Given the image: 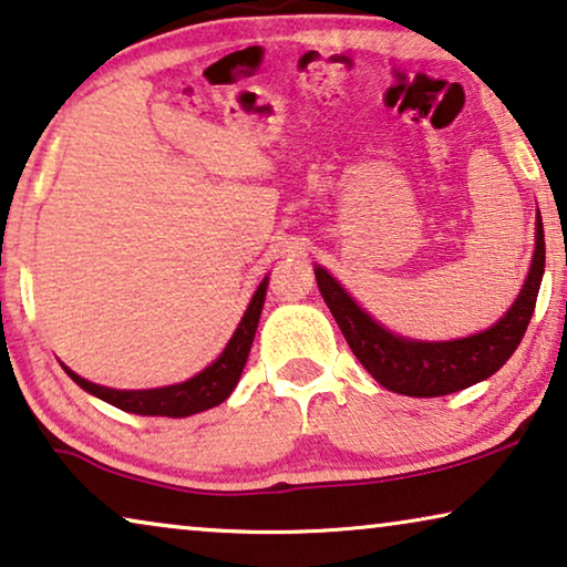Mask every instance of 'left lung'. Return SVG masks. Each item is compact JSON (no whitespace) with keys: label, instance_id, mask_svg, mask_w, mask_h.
I'll return each instance as SVG.
<instances>
[{"label":"left lung","instance_id":"8db88e82","mask_svg":"<svg viewBox=\"0 0 567 567\" xmlns=\"http://www.w3.org/2000/svg\"><path fill=\"white\" fill-rule=\"evenodd\" d=\"M543 274L545 229L537 209L535 256H532L529 274L524 278L519 297L504 311V317L488 330L467 334V338L426 342L401 338V334L385 330L342 289L340 281H334L322 266H315L319 293L330 307L334 322L340 324L344 340L355 352L360 365L383 389L416 399L445 396V393L463 391L467 385L494 375L514 355L524 332H527Z\"/></svg>","mask_w":567,"mask_h":567}]
</instances>
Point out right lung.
Masks as SVG:
<instances>
[{
    "label": "right lung",
    "mask_w": 567,
    "mask_h": 567,
    "mask_svg": "<svg viewBox=\"0 0 567 567\" xmlns=\"http://www.w3.org/2000/svg\"><path fill=\"white\" fill-rule=\"evenodd\" d=\"M268 291V276L258 284L256 293L245 309V315L233 332V338L225 344V350L219 352L215 363L204 368L202 373H196L194 379L174 385H161V389H141V391H117L106 389V385L92 383L81 379L79 373H73L69 365L61 368L69 373V379L81 385L86 393L106 401V404L122 409V412L141 414V416H171V420H182V416H192L199 412H207L212 406H219L223 401L235 391L237 381H240L243 368L248 363V352L252 338H256L260 311H264Z\"/></svg>",
    "instance_id": "obj_1"
}]
</instances>
